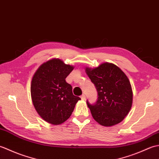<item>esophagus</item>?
I'll return each instance as SVG.
<instances>
[{"label":"esophagus","mask_w":159,"mask_h":159,"mask_svg":"<svg viewBox=\"0 0 159 159\" xmlns=\"http://www.w3.org/2000/svg\"><path fill=\"white\" fill-rule=\"evenodd\" d=\"M80 98H81L82 100H85V98H86V96H85V94H83V95L80 96Z\"/></svg>","instance_id":"obj_1"}]
</instances>
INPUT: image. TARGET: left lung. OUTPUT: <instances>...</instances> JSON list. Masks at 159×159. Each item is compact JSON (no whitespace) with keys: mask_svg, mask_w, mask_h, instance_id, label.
<instances>
[{"mask_svg":"<svg viewBox=\"0 0 159 159\" xmlns=\"http://www.w3.org/2000/svg\"><path fill=\"white\" fill-rule=\"evenodd\" d=\"M86 73L98 93L95 103L90 104L87 100L93 119L104 126L121 122L133 103V91L126 74L109 63H104L94 69L87 67Z\"/></svg>","mask_w":159,"mask_h":159,"instance_id":"left-lung-1","label":"left lung"}]
</instances>
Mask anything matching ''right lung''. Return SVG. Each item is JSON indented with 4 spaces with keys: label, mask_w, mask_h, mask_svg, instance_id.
<instances>
[{
    "label": "right lung",
    "mask_w": 159,
    "mask_h": 159,
    "mask_svg": "<svg viewBox=\"0 0 159 159\" xmlns=\"http://www.w3.org/2000/svg\"><path fill=\"white\" fill-rule=\"evenodd\" d=\"M74 69L62 61L55 59L40 66L31 81L32 101L43 120L52 124L63 123L70 117L76 102L72 87L66 81Z\"/></svg>",
    "instance_id": "add662e5"
}]
</instances>
